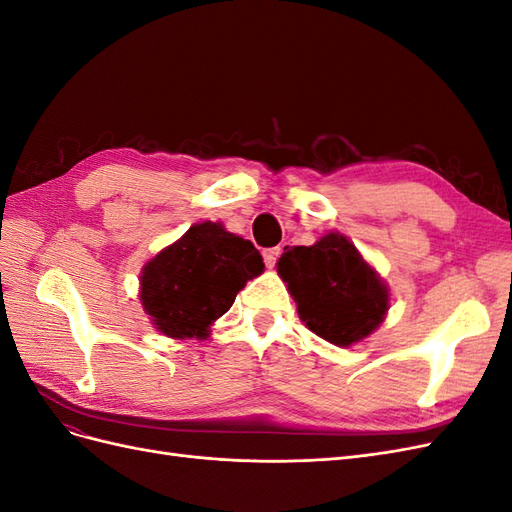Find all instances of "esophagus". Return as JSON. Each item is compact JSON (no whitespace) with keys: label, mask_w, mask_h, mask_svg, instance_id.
Here are the masks:
<instances>
[{"label":"esophagus","mask_w":512,"mask_h":512,"mask_svg":"<svg viewBox=\"0 0 512 512\" xmlns=\"http://www.w3.org/2000/svg\"><path fill=\"white\" fill-rule=\"evenodd\" d=\"M280 254H282L280 247H269V250L262 252V256H265V265H267L269 269H273V267H275V262H277V258H280Z\"/></svg>","instance_id":"esophagus-1"}]
</instances>
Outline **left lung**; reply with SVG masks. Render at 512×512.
Segmentation results:
<instances>
[{
    "label": "left lung",
    "mask_w": 512,
    "mask_h": 512,
    "mask_svg": "<svg viewBox=\"0 0 512 512\" xmlns=\"http://www.w3.org/2000/svg\"><path fill=\"white\" fill-rule=\"evenodd\" d=\"M277 273L288 282L309 331L335 346L367 337L389 309V290L359 250L335 232L309 247H284Z\"/></svg>",
    "instance_id": "1"
}]
</instances>
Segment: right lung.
<instances>
[{
	"instance_id": "add662e5",
	"label": "right lung",
	"mask_w": 512,
	"mask_h": 512,
	"mask_svg": "<svg viewBox=\"0 0 512 512\" xmlns=\"http://www.w3.org/2000/svg\"><path fill=\"white\" fill-rule=\"evenodd\" d=\"M265 269L252 241L222 224H196L143 269L141 299L168 337H207L247 280Z\"/></svg>"
}]
</instances>
